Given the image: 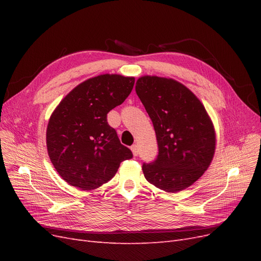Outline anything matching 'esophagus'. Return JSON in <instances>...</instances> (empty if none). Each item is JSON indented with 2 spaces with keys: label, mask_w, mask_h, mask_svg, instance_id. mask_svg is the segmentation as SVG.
I'll return each mask as SVG.
<instances>
[{
  "label": "esophagus",
  "mask_w": 261,
  "mask_h": 261,
  "mask_svg": "<svg viewBox=\"0 0 261 261\" xmlns=\"http://www.w3.org/2000/svg\"><path fill=\"white\" fill-rule=\"evenodd\" d=\"M130 149H132V151H133V154L134 155H138V153H139V147H138V145H133L132 147H130Z\"/></svg>",
  "instance_id": "obj_1"
}]
</instances>
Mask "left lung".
I'll use <instances>...</instances> for the list:
<instances>
[{"label": "left lung", "mask_w": 261, "mask_h": 261, "mask_svg": "<svg viewBox=\"0 0 261 261\" xmlns=\"http://www.w3.org/2000/svg\"><path fill=\"white\" fill-rule=\"evenodd\" d=\"M136 92L151 118L159 152L143 163L146 179L162 191H183L208 169L216 135L206 109L184 85L156 76L140 77Z\"/></svg>", "instance_id": "8db88e82"}]
</instances>
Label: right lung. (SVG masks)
I'll list each match as a JSON object with an SVG mask.
<instances>
[{
	"mask_svg": "<svg viewBox=\"0 0 261 261\" xmlns=\"http://www.w3.org/2000/svg\"><path fill=\"white\" fill-rule=\"evenodd\" d=\"M135 78L100 75L78 85L50 117L46 147L55 170L69 185L90 191L111 179L133 158L108 123V113L122 105Z\"/></svg>",
	"mask_w": 261,
	"mask_h": 261,
	"instance_id": "1",
	"label": "right lung"
}]
</instances>
